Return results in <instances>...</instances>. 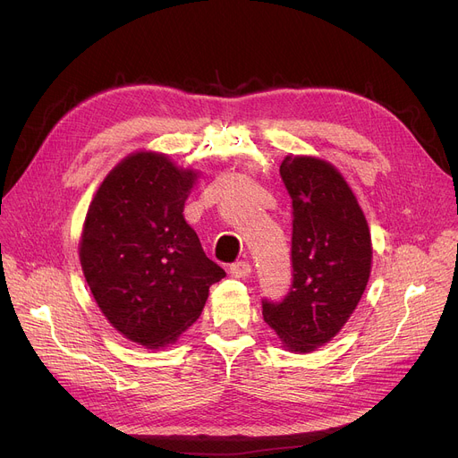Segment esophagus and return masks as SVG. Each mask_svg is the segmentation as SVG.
I'll return each mask as SVG.
<instances>
[{
	"label": "esophagus",
	"instance_id": "34e87169",
	"mask_svg": "<svg viewBox=\"0 0 458 458\" xmlns=\"http://www.w3.org/2000/svg\"><path fill=\"white\" fill-rule=\"evenodd\" d=\"M230 275L233 278H245L250 275V266L247 261H235L230 266Z\"/></svg>",
	"mask_w": 458,
	"mask_h": 458
}]
</instances>
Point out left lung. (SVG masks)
<instances>
[{
    "label": "left lung",
    "instance_id": "obj_1",
    "mask_svg": "<svg viewBox=\"0 0 458 458\" xmlns=\"http://www.w3.org/2000/svg\"><path fill=\"white\" fill-rule=\"evenodd\" d=\"M292 197L293 282L282 302L261 301L263 319L292 352L328 344L352 316L371 273L366 215L342 173L325 159L285 156Z\"/></svg>",
    "mask_w": 458,
    "mask_h": 458
}]
</instances>
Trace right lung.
I'll list each match as a JSON object with an SVG mask.
<instances>
[{
  "label": "right lung",
  "mask_w": 458,
  "mask_h": 458,
  "mask_svg": "<svg viewBox=\"0 0 458 458\" xmlns=\"http://www.w3.org/2000/svg\"><path fill=\"white\" fill-rule=\"evenodd\" d=\"M199 173L159 152H133L89 206L80 261L106 319L147 349L174 344L226 273L202 250L183 206Z\"/></svg>",
  "instance_id": "add662e5"
}]
</instances>
